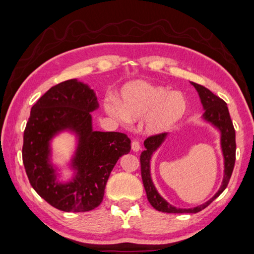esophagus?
I'll return each instance as SVG.
<instances>
[{"label":"esophagus","instance_id":"esophagus-1","mask_svg":"<svg viewBox=\"0 0 254 254\" xmlns=\"http://www.w3.org/2000/svg\"><path fill=\"white\" fill-rule=\"evenodd\" d=\"M131 147H132V151L133 152H138L141 150V143L138 140H136V138H134V140L132 141V144H131Z\"/></svg>","mask_w":254,"mask_h":254}]
</instances>
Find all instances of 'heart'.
Listing matches in <instances>:
<instances>
[{
  "instance_id": "heart-1",
  "label": "heart",
  "mask_w": 254,
  "mask_h": 254,
  "mask_svg": "<svg viewBox=\"0 0 254 254\" xmlns=\"http://www.w3.org/2000/svg\"><path fill=\"white\" fill-rule=\"evenodd\" d=\"M106 111L121 122L146 118L147 130L153 133L171 128L186 111V99L180 92L150 83H132L122 92L121 104L109 98L104 102Z\"/></svg>"
}]
</instances>
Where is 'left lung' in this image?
<instances>
[{
	"instance_id": "1",
	"label": "left lung",
	"mask_w": 254,
	"mask_h": 254,
	"mask_svg": "<svg viewBox=\"0 0 254 254\" xmlns=\"http://www.w3.org/2000/svg\"><path fill=\"white\" fill-rule=\"evenodd\" d=\"M196 90L199 93L200 100L202 103V107L205 109V113H203V119L208 122L212 123L213 126L219 128L221 132V147L223 157H225V176H223L222 185L220 190L213 196L210 200L202 203V205L190 208V209H181V208H176L170 205L160 193L157 192L155 186L153 185L151 174H150V161L153 152L157 150V147L161 145L163 141L165 140L167 134L166 133H158L154 134V135L148 136L145 141H144V150L140 156V163H141V175L144 188H145L147 200L151 203L152 207L155 208L156 210L162 212H168V213H196L199 212L202 209H205L207 206L216 199V198L220 195V193L226 190L228 184H229L231 174L235 167L236 162V131L233 127V124L231 121L229 110H228L227 103L220 99L216 94H213L209 89L201 86L195 82H191Z\"/></svg>"
}]
</instances>
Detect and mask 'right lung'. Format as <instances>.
<instances>
[{"label":"right lung","instance_id":"1","mask_svg":"<svg viewBox=\"0 0 254 254\" xmlns=\"http://www.w3.org/2000/svg\"><path fill=\"white\" fill-rule=\"evenodd\" d=\"M98 106L93 90L70 79L39 98L26 123L22 156L28 181L43 199L62 211L84 212L100 205L114 165L131 151L127 134L92 131L90 112ZM66 128L79 135L73 160L77 174L71 182L61 184L48 163L49 141Z\"/></svg>","mask_w":254,"mask_h":254}]
</instances>
